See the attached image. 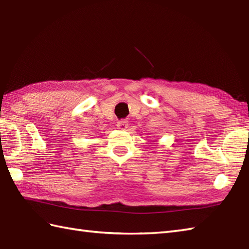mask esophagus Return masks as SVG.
<instances>
[{
  "label": "esophagus",
  "mask_w": 249,
  "mask_h": 249,
  "mask_svg": "<svg viewBox=\"0 0 249 249\" xmlns=\"http://www.w3.org/2000/svg\"><path fill=\"white\" fill-rule=\"evenodd\" d=\"M116 126H118L119 129L124 130L128 127V122L126 120H121L118 122V123H116Z\"/></svg>",
  "instance_id": "34e87169"
}]
</instances>
